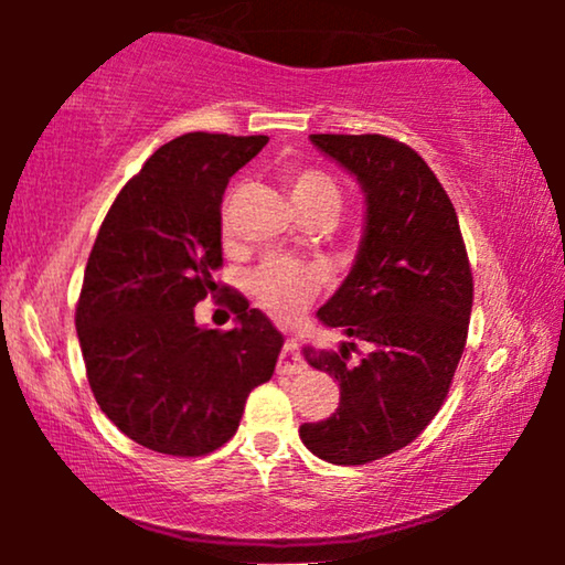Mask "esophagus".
I'll list each match as a JSON object with an SVG mask.
<instances>
[{
    "label": "esophagus",
    "mask_w": 565,
    "mask_h": 565,
    "mask_svg": "<svg viewBox=\"0 0 565 565\" xmlns=\"http://www.w3.org/2000/svg\"><path fill=\"white\" fill-rule=\"evenodd\" d=\"M303 370H306V362L300 360L296 339H288V342H285V347H282V352H280V362H277V373H280V375H298V373H303Z\"/></svg>",
    "instance_id": "34e87169"
}]
</instances>
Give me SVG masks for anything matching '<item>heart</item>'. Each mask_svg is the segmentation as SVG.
<instances>
[{
    "instance_id": "heart-1",
    "label": "heart",
    "mask_w": 565,
    "mask_h": 565,
    "mask_svg": "<svg viewBox=\"0 0 565 565\" xmlns=\"http://www.w3.org/2000/svg\"><path fill=\"white\" fill-rule=\"evenodd\" d=\"M282 184L300 215L329 213L339 205V188L327 172L313 167L282 169ZM323 269L313 262L269 257L249 275V292L275 316H292L316 296Z\"/></svg>"
}]
</instances>
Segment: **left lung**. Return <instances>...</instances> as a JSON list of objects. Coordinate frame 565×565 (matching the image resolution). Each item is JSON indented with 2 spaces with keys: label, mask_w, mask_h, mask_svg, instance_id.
I'll use <instances>...</instances> for the list:
<instances>
[{
  "label": "left lung",
  "mask_w": 565,
  "mask_h": 565,
  "mask_svg": "<svg viewBox=\"0 0 565 565\" xmlns=\"http://www.w3.org/2000/svg\"><path fill=\"white\" fill-rule=\"evenodd\" d=\"M311 141L358 177L367 215L350 275L316 313L354 342L303 350L308 365L337 377L339 408L303 424L300 439L334 466H365L414 443L445 404L466 350L473 275L458 213L412 146L377 134ZM358 341L371 352L352 366Z\"/></svg>",
  "instance_id": "obj_1"
}]
</instances>
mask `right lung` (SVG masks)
I'll return each mask as SVG.
<instances>
[{
    "instance_id": "right-lung-1",
    "label": "right lung",
    "mask_w": 565,
    "mask_h": 565,
    "mask_svg": "<svg viewBox=\"0 0 565 565\" xmlns=\"http://www.w3.org/2000/svg\"><path fill=\"white\" fill-rule=\"evenodd\" d=\"M267 141L184 134L164 143L115 198L92 246L76 303L92 393L153 452L218 450L275 373L282 334L242 292H228L234 329L195 323V306L218 288L223 192Z\"/></svg>"
}]
</instances>
